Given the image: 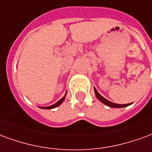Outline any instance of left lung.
I'll list each match as a JSON object with an SVG mask.
<instances>
[{
    "mask_svg": "<svg viewBox=\"0 0 152 152\" xmlns=\"http://www.w3.org/2000/svg\"><path fill=\"white\" fill-rule=\"evenodd\" d=\"M94 93H95V95H96V98L98 99L99 101L101 102H102L103 104H104L105 105H107L109 107L111 108H124L126 107L128 105H130L131 104H133V103H129V104H116V103H113V102H111L110 101H108L107 99H105L104 97L100 94V93L97 92V90L96 89V88L94 87Z\"/></svg>",
    "mask_w": 152,
    "mask_h": 152,
    "instance_id": "left-lung-1",
    "label": "left lung"
}]
</instances>
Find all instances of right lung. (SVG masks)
Instances as JSON below:
<instances>
[{"label":"right lung","mask_w":152,"mask_h":152,"mask_svg":"<svg viewBox=\"0 0 152 152\" xmlns=\"http://www.w3.org/2000/svg\"><path fill=\"white\" fill-rule=\"evenodd\" d=\"M66 95H67V92H66V93H65V95L63 97H62L59 101H58V102H56V103H55L54 104H52V105H50V106H47V107H40L39 106V108H41V109H44V110H51V109H55V108L58 107L59 105H60V104L64 102V101L65 97H66Z\"/></svg>","instance_id":"right-lung-1"}]
</instances>
